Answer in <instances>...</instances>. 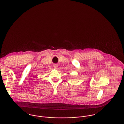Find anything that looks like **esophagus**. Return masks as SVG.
<instances>
[{"label":"esophagus","instance_id":"1","mask_svg":"<svg viewBox=\"0 0 124 124\" xmlns=\"http://www.w3.org/2000/svg\"><path fill=\"white\" fill-rule=\"evenodd\" d=\"M57 65H56V64H54V68L55 69H57Z\"/></svg>","mask_w":124,"mask_h":124}]
</instances>
